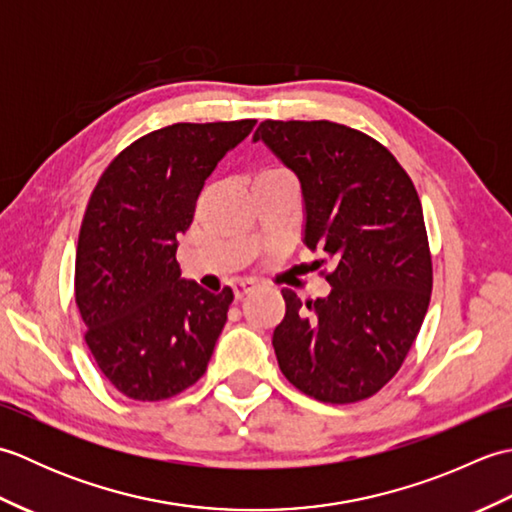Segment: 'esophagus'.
I'll list each match as a JSON object with an SVG mask.
<instances>
[{"label":"esophagus","mask_w":512,"mask_h":512,"mask_svg":"<svg viewBox=\"0 0 512 512\" xmlns=\"http://www.w3.org/2000/svg\"><path fill=\"white\" fill-rule=\"evenodd\" d=\"M255 290V284H250V281H237V284L233 286V295L235 299H244L248 292Z\"/></svg>","instance_id":"34e87169"}]
</instances>
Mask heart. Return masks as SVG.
Listing matches in <instances>:
<instances>
[{"mask_svg": "<svg viewBox=\"0 0 512 512\" xmlns=\"http://www.w3.org/2000/svg\"><path fill=\"white\" fill-rule=\"evenodd\" d=\"M284 178H290V176H288V171L279 169V167H268V169H264V171H259V173H257L255 182H257V180H284Z\"/></svg>", "mask_w": 512, "mask_h": 512, "instance_id": "heart-1", "label": "heart"}]
</instances>
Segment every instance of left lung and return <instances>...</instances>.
Listing matches in <instances>:
<instances>
[{"label":"left lung","instance_id":"obj_1","mask_svg":"<svg viewBox=\"0 0 512 512\" xmlns=\"http://www.w3.org/2000/svg\"><path fill=\"white\" fill-rule=\"evenodd\" d=\"M253 140L295 173L303 244L336 264L328 297L281 290L273 347L303 394L332 405L374 396L396 376L429 308L433 273L420 198L389 151L330 121H264Z\"/></svg>","mask_w":512,"mask_h":512}]
</instances>
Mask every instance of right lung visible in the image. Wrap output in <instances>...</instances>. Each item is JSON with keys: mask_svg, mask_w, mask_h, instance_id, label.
<instances>
[{"mask_svg": "<svg viewBox=\"0 0 512 512\" xmlns=\"http://www.w3.org/2000/svg\"><path fill=\"white\" fill-rule=\"evenodd\" d=\"M255 123L162 127L121 151L92 191L74 297L96 365L127 398L165 400L206 372L233 290L180 277L178 235L204 180Z\"/></svg>", "mask_w": 512, "mask_h": 512, "instance_id": "right-lung-1", "label": "right lung"}]
</instances>
